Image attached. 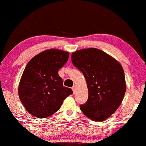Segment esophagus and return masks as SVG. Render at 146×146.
<instances>
[{
	"mask_svg": "<svg viewBox=\"0 0 146 146\" xmlns=\"http://www.w3.org/2000/svg\"><path fill=\"white\" fill-rule=\"evenodd\" d=\"M72 89L74 93H75V90H76V86H72Z\"/></svg>",
	"mask_w": 146,
	"mask_h": 146,
	"instance_id": "1",
	"label": "esophagus"
}]
</instances>
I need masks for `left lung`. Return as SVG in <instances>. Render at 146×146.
<instances>
[{"label":"left lung","instance_id":"8db88e82","mask_svg":"<svg viewBox=\"0 0 146 146\" xmlns=\"http://www.w3.org/2000/svg\"><path fill=\"white\" fill-rule=\"evenodd\" d=\"M73 65L83 74L88 89L82 113L93 121H104L118 109L126 90L121 65L112 57L96 48L72 54Z\"/></svg>","mask_w":146,"mask_h":146}]
</instances>
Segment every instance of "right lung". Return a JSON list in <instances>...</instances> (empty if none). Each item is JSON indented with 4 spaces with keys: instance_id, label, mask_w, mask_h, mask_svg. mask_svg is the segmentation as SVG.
Returning <instances> with one entry per match:
<instances>
[{
    "instance_id": "1",
    "label": "right lung",
    "mask_w": 146,
    "mask_h": 146,
    "mask_svg": "<svg viewBox=\"0 0 146 146\" xmlns=\"http://www.w3.org/2000/svg\"><path fill=\"white\" fill-rule=\"evenodd\" d=\"M69 53L51 49L41 52L28 62L19 86V98L28 112L38 118L58 111L63 101L73 93L63 86L58 70L67 62Z\"/></svg>"
}]
</instances>
